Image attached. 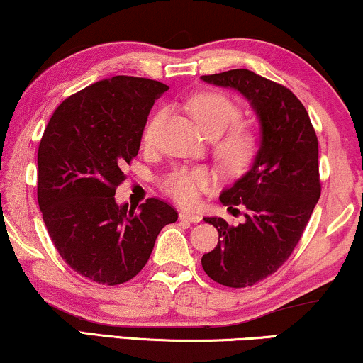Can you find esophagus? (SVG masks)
<instances>
[{
    "instance_id": "esophagus-1",
    "label": "esophagus",
    "mask_w": 363,
    "mask_h": 363,
    "mask_svg": "<svg viewBox=\"0 0 363 363\" xmlns=\"http://www.w3.org/2000/svg\"><path fill=\"white\" fill-rule=\"evenodd\" d=\"M180 220L188 221V223H200L201 216L195 215V213H190V211H180Z\"/></svg>"
}]
</instances>
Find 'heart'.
I'll use <instances>...</instances> for the list:
<instances>
[{
  "label": "heart",
  "instance_id": "b5f03b06",
  "mask_svg": "<svg viewBox=\"0 0 363 363\" xmlns=\"http://www.w3.org/2000/svg\"><path fill=\"white\" fill-rule=\"evenodd\" d=\"M188 108L206 135L218 137L223 133L216 143V155L228 168H245L252 160L257 150V135L255 128L246 123L230 126L240 121L241 111L230 97L220 92H203L190 99ZM167 116V108H160L147 122L143 128V142L147 145L155 142L158 128L165 122ZM213 185L215 177L205 167H182L165 178L163 190L182 205L193 206L200 198V193L211 190Z\"/></svg>",
  "mask_w": 363,
  "mask_h": 363
}]
</instances>
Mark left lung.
Listing matches in <instances>:
<instances>
[{"label":"left lung","instance_id":"obj_1","mask_svg":"<svg viewBox=\"0 0 363 363\" xmlns=\"http://www.w3.org/2000/svg\"><path fill=\"white\" fill-rule=\"evenodd\" d=\"M201 79L242 94L259 121L255 162L220 195L230 211L245 208L246 220L230 226L223 218H205L220 238L215 250L201 257L213 281L228 287L252 286L289 259L319 201V142L306 107L281 84L247 69Z\"/></svg>","mask_w":363,"mask_h":363}]
</instances>
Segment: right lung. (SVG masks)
Here are the masks:
<instances>
[{
    "label": "right lung",
    "instance_id": "obj_1",
    "mask_svg": "<svg viewBox=\"0 0 363 363\" xmlns=\"http://www.w3.org/2000/svg\"><path fill=\"white\" fill-rule=\"evenodd\" d=\"M168 91L145 77L104 79L67 97L38 150V203L67 266L99 284L130 281L178 213L158 198L117 205L123 168L137 157L153 102Z\"/></svg>",
    "mask_w": 363,
    "mask_h": 363
}]
</instances>
